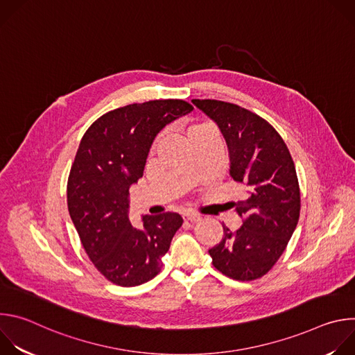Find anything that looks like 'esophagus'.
Listing matches in <instances>:
<instances>
[{"instance_id":"34e87169","label":"esophagus","mask_w":355,"mask_h":355,"mask_svg":"<svg viewBox=\"0 0 355 355\" xmlns=\"http://www.w3.org/2000/svg\"><path fill=\"white\" fill-rule=\"evenodd\" d=\"M182 218H184V220L191 222V223H198L200 220V216L196 214H185Z\"/></svg>"}]
</instances>
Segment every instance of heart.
I'll list each match as a JSON object with an SVG mask.
<instances>
[{"label": "heart", "mask_w": 355, "mask_h": 355, "mask_svg": "<svg viewBox=\"0 0 355 355\" xmlns=\"http://www.w3.org/2000/svg\"><path fill=\"white\" fill-rule=\"evenodd\" d=\"M211 130H212V128L208 126V125H198V126H193V128H191V129L188 130V140H191V139H193V137H196V136H199V135H202V133L211 132Z\"/></svg>", "instance_id": "1"}]
</instances>
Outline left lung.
I'll return each mask as SVG.
<instances>
[{
	"label": "left lung",
	"mask_w": 355,
	"mask_h": 355,
	"mask_svg": "<svg viewBox=\"0 0 355 355\" xmlns=\"http://www.w3.org/2000/svg\"><path fill=\"white\" fill-rule=\"evenodd\" d=\"M223 135L230 177L247 188L236 212L243 218L237 232L223 225V237L209 250L222 274L251 281L267 274L292 237L300 212V192L289 150L263 118L239 105L215 99H192Z\"/></svg>",
	"instance_id": "1"
}]
</instances>
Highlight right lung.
<instances>
[{"mask_svg": "<svg viewBox=\"0 0 355 355\" xmlns=\"http://www.w3.org/2000/svg\"><path fill=\"white\" fill-rule=\"evenodd\" d=\"M193 107L156 99L114 110L83 136L67 182V207L83 247L96 270L121 286L155 278L182 225L178 214L129 219V189L143 177L151 144L168 123Z\"/></svg>", "mask_w": 355, "mask_h": 355, "instance_id": "obj_1", "label": "right lung"}]
</instances>
